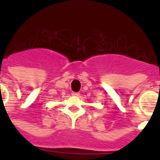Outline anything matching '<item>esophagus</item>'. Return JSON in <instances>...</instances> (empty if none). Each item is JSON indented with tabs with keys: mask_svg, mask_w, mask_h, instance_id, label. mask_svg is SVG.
<instances>
[{
	"mask_svg": "<svg viewBox=\"0 0 160 160\" xmlns=\"http://www.w3.org/2000/svg\"><path fill=\"white\" fill-rule=\"evenodd\" d=\"M72 95H74V96H79V95H80V93H78V92H73V93H72Z\"/></svg>",
	"mask_w": 160,
	"mask_h": 160,
	"instance_id": "esophagus-1",
	"label": "esophagus"
}]
</instances>
